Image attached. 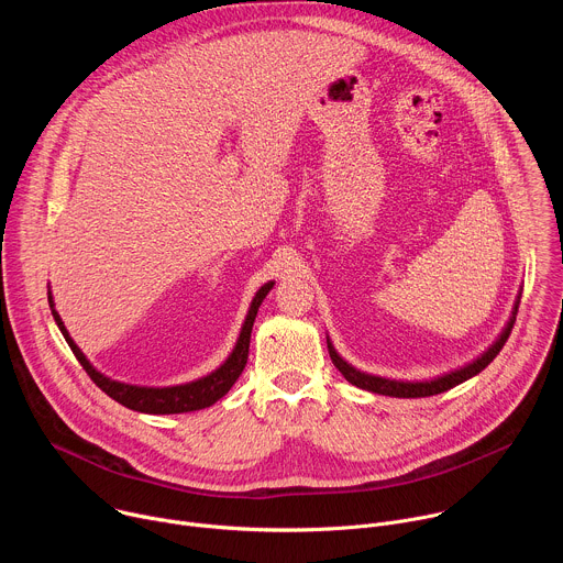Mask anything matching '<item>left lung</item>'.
<instances>
[{
    "mask_svg": "<svg viewBox=\"0 0 563 563\" xmlns=\"http://www.w3.org/2000/svg\"><path fill=\"white\" fill-rule=\"evenodd\" d=\"M517 309H519V300L515 302V311H512L510 323L506 325V330L501 332V336L497 339V343H495L488 352H484L476 361L467 363L465 367L454 369V372H450V374H445V376H439V378H434V380H417V383H410V380H391V378H383V376H372V374H365V372L352 367L347 361H343V358L339 356V352L334 350V345L330 343V339H328V350H330L332 363L339 367V372H341L352 385H356V387H361V389H367V391H374V394H383V396H396V398L434 396V394L448 391L450 387H454V385H459V383H463V380L476 376L481 369H486V367L495 361V356L501 352V347L506 345V341H508V336H510V332H512V325H515V320H517Z\"/></svg>",
    "mask_w": 563,
    "mask_h": 563,
    "instance_id": "8db88e82",
    "label": "left lung"
}]
</instances>
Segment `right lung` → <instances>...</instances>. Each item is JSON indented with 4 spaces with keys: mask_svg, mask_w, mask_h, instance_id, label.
Instances as JSON below:
<instances>
[{
    "mask_svg": "<svg viewBox=\"0 0 563 563\" xmlns=\"http://www.w3.org/2000/svg\"><path fill=\"white\" fill-rule=\"evenodd\" d=\"M272 287H274V283H267L256 291V296L252 300V307L247 311V318H245V325H243V330H240L238 343H235L233 352L229 354V358L216 372H211V374H207L198 380H191V383H185V385H174V387H140V385H126V383L107 378L104 374H100L87 361L82 350H79L73 343V339L68 336L59 313L55 311L51 291H48V305H51L55 323H57L59 332L64 334L68 347L73 350L75 358L79 361V365L87 369L91 380L104 394H109L113 400H118L120 406H124L129 410H135V412H144V415H183V412H196V410H205V408L213 406L218 398H222L231 389V385L238 380V376L243 374V369L247 365V356H250V339H252L254 320H256L261 302L265 300V296L269 294Z\"/></svg>",
    "mask_w": 563,
    "mask_h": 563,
    "instance_id": "right-lung-1",
    "label": "right lung"
}]
</instances>
